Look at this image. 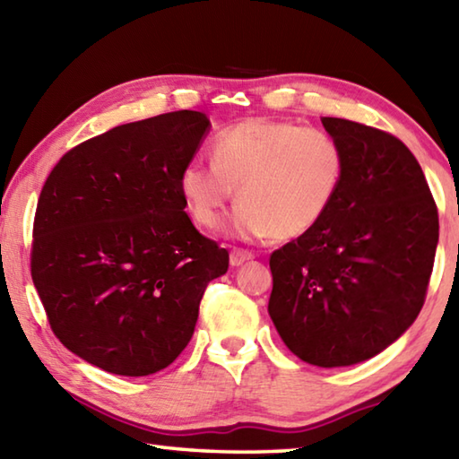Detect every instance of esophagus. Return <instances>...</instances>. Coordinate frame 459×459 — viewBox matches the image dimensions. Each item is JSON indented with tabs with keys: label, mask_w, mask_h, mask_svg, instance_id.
Returning <instances> with one entry per match:
<instances>
[{
	"label": "esophagus",
	"mask_w": 459,
	"mask_h": 459,
	"mask_svg": "<svg viewBox=\"0 0 459 459\" xmlns=\"http://www.w3.org/2000/svg\"><path fill=\"white\" fill-rule=\"evenodd\" d=\"M255 255L251 251H247V248H232L230 251V265L232 267H238L243 265L245 261H251Z\"/></svg>",
	"instance_id": "1"
}]
</instances>
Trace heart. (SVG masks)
<instances>
[{"label": "heart", "instance_id": "obj_1", "mask_svg": "<svg viewBox=\"0 0 459 459\" xmlns=\"http://www.w3.org/2000/svg\"><path fill=\"white\" fill-rule=\"evenodd\" d=\"M346 168L344 147L328 131L255 117L219 131L212 161H188L180 190L202 229L221 227L237 190L240 206L230 222L232 235L291 240L325 219L344 186Z\"/></svg>", "mask_w": 459, "mask_h": 459}]
</instances>
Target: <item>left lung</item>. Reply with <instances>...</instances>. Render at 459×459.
<instances>
[{"instance_id":"1","label":"left lung","mask_w":459,"mask_h":459,"mask_svg":"<svg viewBox=\"0 0 459 459\" xmlns=\"http://www.w3.org/2000/svg\"><path fill=\"white\" fill-rule=\"evenodd\" d=\"M346 152V180L317 227L271 253L269 316L304 362L368 360L421 312L439 216L409 147L383 129L322 117Z\"/></svg>"}]
</instances>
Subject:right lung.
<instances>
[{
  "mask_svg": "<svg viewBox=\"0 0 459 459\" xmlns=\"http://www.w3.org/2000/svg\"><path fill=\"white\" fill-rule=\"evenodd\" d=\"M211 121L172 111L68 150L38 198L30 269L68 351L113 375L145 377L188 346L200 299L229 251L200 235L180 190Z\"/></svg>",
  "mask_w": 459,
  "mask_h": 459,
  "instance_id": "add662e5",
  "label": "right lung"
}]
</instances>
